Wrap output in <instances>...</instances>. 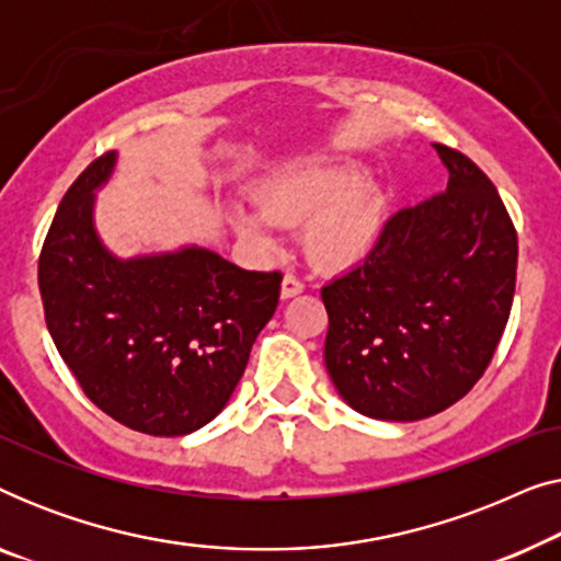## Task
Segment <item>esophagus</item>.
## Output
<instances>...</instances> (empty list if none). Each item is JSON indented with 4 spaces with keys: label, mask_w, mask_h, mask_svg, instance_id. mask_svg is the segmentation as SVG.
<instances>
[{
    "label": "esophagus",
    "mask_w": 561,
    "mask_h": 561,
    "mask_svg": "<svg viewBox=\"0 0 561 561\" xmlns=\"http://www.w3.org/2000/svg\"><path fill=\"white\" fill-rule=\"evenodd\" d=\"M304 290V283L296 278V275H286V278H283V283H280V296L283 298H294V296H298Z\"/></svg>",
    "instance_id": "obj_1"
}]
</instances>
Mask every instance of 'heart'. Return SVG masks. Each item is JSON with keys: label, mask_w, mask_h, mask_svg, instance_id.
<instances>
[{"label": "heart", "mask_w": 561, "mask_h": 561, "mask_svg": "<svg viewBox=\"0 0 561 561\" xmlns=\"http://www.w3.org/2000/svg\"><path fill=\"white\" fill-rule=\"evenodd\" d=\"M255 209L232 206L229 225L255 250L273 244V225H301L304 250L313 265L336 271L359 263L378 244L382 198L365 186V168L355 163L309 160L280 168L263 179L252 194Z\"/></svg>", "instance_id": "obj_1"}]
</instances>
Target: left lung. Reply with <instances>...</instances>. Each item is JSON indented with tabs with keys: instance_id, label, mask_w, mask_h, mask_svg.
Segmentation results:
<instances>
[{
	"instance_id": "obj_1",
	"label": "left lung",
	"mask_w": 561,
	"mask_h": 561,
	"mask_svg": "<svg viewBox=\"0 0 561 561\" xmlns=\"http://www.w3.org/2000/svg\"><path fill=\"white\" fill-rule=\"evenodd\" d=\"M434 148L447 191L396 211L370 255L321 288L329 378L380 421L434 416L470 393L516 290L518 237L493 181L459 150Z\"/></svg>"
}]
</instances>
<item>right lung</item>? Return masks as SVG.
Instances as JSON below:
<instances>
[{"label":"right lung","instance_id":"obj_1","mask_svg":"<svg viewBox=\"0 0 561 561\" xmlns=\"http://www.w3.org/2000/svg\"><path fill=\"white\" fill-rule=\"evenodd\" d=\"M117 156L66 191L37 263L45 324L89 401L150 436L196 432L234 393L278 306V271H242L217 252L122 260L94 229V191Z\"/></svg>","mask_w":561,"mask_h":561}]
</instances>
